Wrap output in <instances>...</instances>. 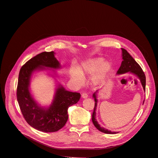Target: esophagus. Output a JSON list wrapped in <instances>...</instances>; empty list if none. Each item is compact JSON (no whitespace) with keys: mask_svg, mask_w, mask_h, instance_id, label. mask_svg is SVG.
Here are the masks:
<instances>
[{"mask_svg":"<svg viewBox=\"0 0 158 158\" xmlns=\"http://www.w3.org/2000/svg\"><path fill=\"white\" fill-rule=\"evenodd\" d=\"M88 94H86V93H82V94H81V97H82V98H87L88 97Z\"/></svg>","mask_w":158,"mask_h":158,"instance_id":"1","label":"esophagus"}]
</instances>
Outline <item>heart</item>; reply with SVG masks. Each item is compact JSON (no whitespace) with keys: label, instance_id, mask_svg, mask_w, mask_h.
<instances>
[{"label":"heart","instance_id":"b5f03b06","mask_svg":"<svg viewBox=\"0 0 158 158\" xmlns=\"http://www.w3.org/2000/svg\"><path fill=\"white\" fill-rule=\"evenodd\" d=\"M109 69L110 64L107 62L103 63L102 58H94L82 63L77 70L73 69L71 72V77L78 85H81L83 83L84 77L96 72L93 81L97 84L102 81Z\"/></svg>","mask_w":158,"mask_h":158}]
</instances>
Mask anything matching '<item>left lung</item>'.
<instances>
[{"label":"left lung","mask_w":158,"mask_h":158,"mask_svg":"<svg viewBox=\"0 0 158 158\" xmlns=\"http://www.w3.org/2000/svg\"><path fill=\"white\" fill-rule=\"evenodd\" d=\"M122 59L123 61L122 62L120 67L119 68L118 70L117 71L118 74H122L126 73L128 72H130L132 73L135 74L137 77H139V79L141 81V82H142V85L143 86V89L145 91V85H146V77H145V75L142 70V69L141 68V66L139 65V64L134 60V58L132 57L129 52L126 51V49L122 48ZM94 100H95V106H94V112L92 114V122L94 125L95 127L100 131L104 132V133L106 134H115L117 133L116 132H111L110 131H108L107 129H105L103 127H101L100 125L98 123L96 120V107H97V100L96 98V94L95 93L93 95ZM145 101V100H144ZM144 103V102H143Z\"/></svg>","instance_id":"8db88e82"}]
</instances>
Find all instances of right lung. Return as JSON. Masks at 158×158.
<instances>
[{
  "instance_id": "obj_1",
  "label": "right lung",
  "mask_w": 158,
  "mask_h": 158,
  "mask_svg": "<svg viewBox=\"0 0 158 158\" xmlns=\"http://www.w3.org/2000/svg\"><path fill=\"white\" fill-rule=\"evenodd\" d=\"M60 66L53 51L43 52L27 61L19 72L16 98L21 112L29 125L40 131L56 132L63 127L69 118L68 108L76 104L81 97L79 93L69 92L60 86L56 91L52 105L44 108L31 97L29 85L32 72L43 69L42 66L58 69Z\"/></svg>"
}]
</instances>
